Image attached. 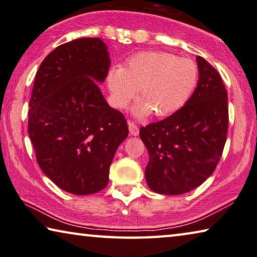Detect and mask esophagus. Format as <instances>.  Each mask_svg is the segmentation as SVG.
<instances>
[{"mask_svg":"<svg viewBox=\"0 0 257 257\" xmlns=\"http://www.w3.org/2000/svg\"><path fill=\"white\" fill-rule=\"evenodd\" d=\"M128 130H130V133H131V136L137 137L139 134V127L136 123H133V121H128Z\"/></svg>","mask_w":257,"mask_h":257,"instance_id":"1","label":"esophagus"}]
</instances>
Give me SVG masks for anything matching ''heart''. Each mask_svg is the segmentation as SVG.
<instances>
[{
	"label": "heart",
	"mask_w": 257,
	"mask_h": 257,
	"mask_svg": "<svg viewBox=\"0 0 257 257\" xmlns=\"http://www.w3.org/2000/svg\"><path fill=\"white\" fill-rule=\"evenodd\" d=\"M199 79L198 66L191 59L159 51L140 52L125 62L123 68L109 71L108 87L113 104L124 109L136 96L133 108L138 117L149 113L163 117L174 113L186 104Z\"/></svg>",
	"instance_id": "heart-1"
}]
</instances>
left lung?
Instances as JSON below:
<instances>
[{
	"mask_svg": "<svg viewBox=\"0 0 257 257\" xmlns=\"http://www.w3.org/2000/svg\"><path fill=\"white\" fill-rule=\"evenodd\" d=\"M199 79L190 100L167 118L140 128L149 153L146 180L162 195H182L215 170L229 126L228 93L221 75L197 57Z\"/></svg>",
	"mask_w": 257,
	"mask_h": 257,
	"instance_id": "1",
	"label": "left lung"
}]
</instances>
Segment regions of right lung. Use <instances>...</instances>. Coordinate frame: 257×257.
<instances>
[{
	"label": "right lung",
	"mask_w": 257,
	"mask_h": 257,
	"mask_svg": "<svg viewBox=\"0 0 257 257\" xmlns=\"http://www.w3.org/2000/svg\"><path fill=\"white\" fill-rule=\"evenodd\" d=\"M107 45L84 37L59 45L37 70L28 134L41 170L59 188L91 195L107 187L109 167L128 136L124 115L98 86L108 75Z\"/></svg>",
	"instance_id": "1"
}]
</instances>
